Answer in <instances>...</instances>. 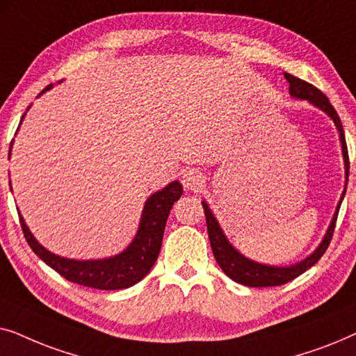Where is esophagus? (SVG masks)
I'll return each mask as SVG.
<instances>
[{"instance_id":"obj_1","label":"esophagus","mask_w":356,"mask_h":356,"mask_svg":"<svg viewBox=\"0 0 356 356\" xmlns=\"http://www.w3.org/2000/svg\"><path fill=\"white\" fill-rule=\"evenodd\" d=\"M181 183L183 186L189 189V191H201V189L204 188V177L201 172H197V170H188V172H184L183 178H181Z\"/></svg>"}]
</instances>
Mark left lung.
I'll use <instances>...</instances> for the list:
<instances>
[{
	"label": "left lung",
	"mask_w": 356,
	"mask_h": 356,
	"mask_svg": "<svg viewBox=\"0 0 356 356\" xmlns=\"http://www.w3.org/2000/svg\"><path fill=\"white\" fill-rule=\"evenodd\" d=\"M285 79L289 81L290 84V95L295 97V99H301V100H308L309 104H313L314 106H318L323 111H325L330 118L334 120L335 126H337L339 134H340V143H342V152H343V162H345V188H347V181H348V170H350V162H348V149H347V143H345V134H343V126L342 121H340L337 111L332 105L327 97H325L323 92H321L318 87H314L309 82L301 81L298 77L289 74L285 72ZM345 196V189L342 193V197H340V202L337 206V211H335L332 222L325 232V236L321 245L316 248V251L313 254L306 257L298 264L289 266V267H277V266H266V264H259V262H254L251 259H248L243 254H240L235 248L230 245V241L227 240V236L223 235L220 225H218L217 218L213 217V213L209 209L207 202L202 201V207H204V213H206V223H207V233H209V240H211V246H212V252L213 257H216L217 264L220 266V269L225 272V274L230 277L232 280H235L236 284L246 285V286H277V285H284L286 282L296 279V277L303 274L313 267L316 262H318L325 250L329 248V243L332 240L334 230H335V222H337V216H339V209L340 204H342V199Z\"/></svg>",
	"instance_id": "left-lung-1"
}]
</instances>
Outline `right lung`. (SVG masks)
Segmentation results:
<instances>
[{"instance_id":"add662e5","label":"right lung","mask_w":356,"mask_h":356,"mask_svg":"<svg viewBox=\"0 0 356 356\" xmlns=\"http://www.w3.org/2000/svg\"><path fill=\"white\" fill-rule=\"evenodd\" d=\"M48 89H51V84L43 89L42 94ZM9 155H11V149H9ZM181 194L183 186L179 181L170 183L162 191L152 194L145 201L139 230L133 243L123 252L108 259L74 261L53 254L33 238L21 213H19V220H21L22 233L32 251L66 280L97 290H121L138 284L152 269L162 248L163 230L170 209L181 197Z\"/></svg>"}]
</instances>
